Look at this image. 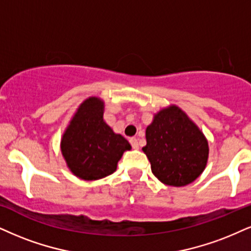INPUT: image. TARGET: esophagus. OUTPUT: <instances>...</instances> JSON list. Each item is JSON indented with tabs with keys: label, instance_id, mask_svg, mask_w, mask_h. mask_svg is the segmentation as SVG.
Listing matches in <instances>:
<instances>
[{
	"label": "esophagus",
	"instance_id": "obj_1",
	"mask_svg": "<svg viewBox=\"0 0 251 251\" xmlns=\"http://www.w3.org/2000/svg\"><path fill=\"white\" fill-rule=\"evenodd\" d=\"M129 142H130L131 147L134 148V149H138V147H140V144H138V140H137V138L132 137V138H130V140H129Z\"/></svg>",
	"mask_w": 251,
	"mask_h": 251
}]
</instances>
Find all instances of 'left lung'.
<instances>
[{
	"mask_svg": "<svg viewBox=\"0 0 251 251\" xmlns=\"http://www.w3.org/2000/svg\"><path fill=\"white\" fill-rule=\"evenodd\" d=\"M144 153L151 171L170 186H185L205 170L208 143L198 126L178 107L160 110L147 128Z\"/></svg>",
	"mask_w": 251,
	"mask_h": 251,
	"instance_id": "8db88e82",
	"label": "left lung"
}]
</instances>
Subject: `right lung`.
I'll use <instances>...</instances> for the list:
<instances>
[{
    "label": "right lung",
    "instance_id": "right-lung-1",
    "mask_svg": "<svg viewBox=\"0 0 251 251\" xmlns=\"http://www.w3.org/2000/svg\"><path fill=\"white\" fill-rule=\"evenodd\" d=\"M129 142L103 121V102L89 98L74 115L61 140V152L76 177L97 180L115 172Z\"/></svg>",
    "mask_w": 251,
    "mask_h": 251
}]
</instances>
